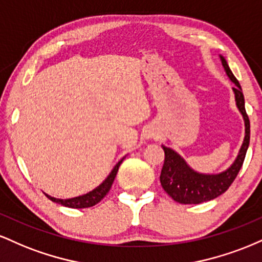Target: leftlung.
Instances as JSON below:
<instances>
[{"mask_svg":"<svg viewBox=\"0 0 262 262\" xmlns=\"http://www.w3.org/2000/svg\"><path fill=\"white\" fill-rule=\"evenodd\" d=\"M221 60L228 77L235 85L233 87V91L235 95L236 107L239 108L245 122V138L233 165L229 169L217 173V175H206V173H200L192 170L187 162L183 160L181 155L177 154L175 150L162 145V149L165 151V161L160 175L161 186L173 201L182 204H200L214 200L223 194L230 187L242 169L246 150L250 143V122H249V117L245 111V100L242 86L231 73L227 64V60L222 55Z\"/></svg>","mask_w":262,"mask_h":262,"instance_id":"obj_1","label":"left lung"}]
</instances>
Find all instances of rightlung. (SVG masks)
Returning a JSON list of instances; mask_svg holds the SVG:
<instances>
[{"instance_id": "1", "label": "right lung", "mask_w": 262, "mask_h": 262, "mask_svg": "<svg viewBox=\"0 0 262 262\" xmlns=\"http://www.w3.org/2000/svg\"><path fill=\"white\" fill-rule=\"evenodd\" d=\"M123 160H124V158H123L122 160H119L118 164L113 167V170L111 171V173L108 175L107 179L104 180L98 187H96L93 191L89 192V193L82 194V196H79V197L69 198V200H59V198H54L47 193H45V196L49 198L50 201H53V202L62 204V206L69 207V208H89V207L95 206V204H97L101 200H103V197L106 196L108 192H110L111 187H112V183L114 181V179H116V175L117 172H118V169L119 166H121Z\"/></svg>"}]
</instances>
